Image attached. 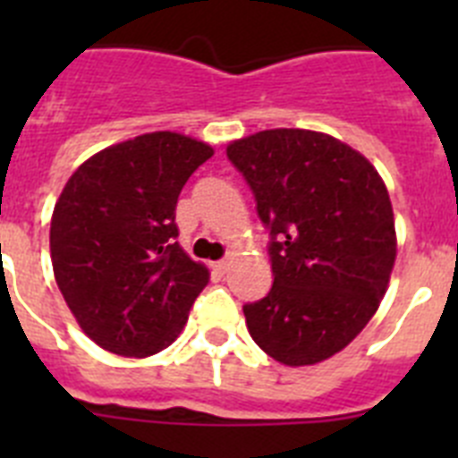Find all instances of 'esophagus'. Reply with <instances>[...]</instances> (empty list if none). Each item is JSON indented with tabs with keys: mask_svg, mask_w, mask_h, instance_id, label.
<instances>
[{
	"mask_svg": "<svg viewBox=\"0 0 458 458\" xmlns=\"http://www.w3.org/2000/svg\"><path fill=\"white\" fill-rule=\"evenodd\" d=\"M226 268H229V261H226V259H222V261H216V264H213V270L220 275H225Z\"/></svg>",
	"mask_w": 458,
	"mask_h": 458,
	"instance_id": "esophagus-1",
	"label": "esophagus"
}]
</instances>
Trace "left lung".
I'll use <instances>...</instances> for the list:
<instances>
[{
  "instance_id": "1",
  "label": "left lung",
  "mask_w": 458,
  "mask_h": 458,
  "mask_svg": "<svg viewBox=\"0 0 458 458\" xmlns=\"http://www.w3.org/2000/svg\"><path fill=\"white\" fill-rule=\"evenodd\" d=\"M226 157L270 233L275 279L242 305L250 335L282 365H317L358 337L386 295L396 257L386 183L349 144L301 128L238 140Z\"/></svg>"
}]
</instances>
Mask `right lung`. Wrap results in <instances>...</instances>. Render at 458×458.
<instances>
[{
	"instance_id": "right-lung-1",
	"label": "right lung",
	"mask_w": 458,
	"mask_h": 458,
	"mask_svg": "<svg viewBox=\"0 0 458 458\" xmlns=\"http://www.w3.org/2000/svg\"><path fill=\"white\" fill-rule=\"evenodd\" d=\"M210 156L192 137L147 132L89 157L56 201V284L80 327L109 353L167 349L208 284L206 266L176 242V201Z\"/></svg>"
}]
</instances>
